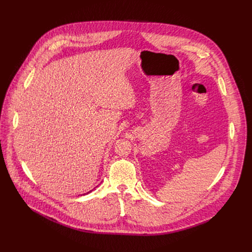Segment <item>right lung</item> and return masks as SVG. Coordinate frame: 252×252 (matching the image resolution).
Masks as SVG:
<instances>
[{"instance_id": "add662e5", "label": "right lung", "mask_w": 252, "mask_h": 252, "mask_svg": "<svg viewBox=\"0 0 252 252\" xmlns=\"http://www.w3.org/2000/svg\"><path fill=\"white\" fill-rule=\"evenodd\" d=\"M90 192H92V190H90V191H89V192H88V193H90Z\"/></svg>"}]
</instances>
